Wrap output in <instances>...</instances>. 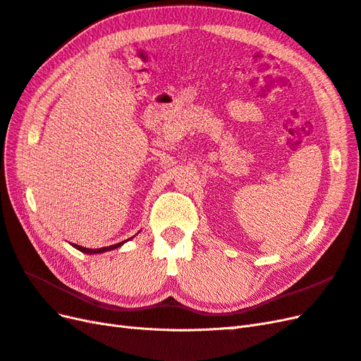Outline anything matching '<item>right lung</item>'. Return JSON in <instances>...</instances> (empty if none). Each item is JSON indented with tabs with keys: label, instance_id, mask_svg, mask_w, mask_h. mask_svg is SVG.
<instances>
[{
	"label": "right lung",
	"instance_id": "1",
	"mask_svg": "<svg viewBox=\"0 0 361 361\" xmlns=\"http://www.w3.org/2000/svg\"><path fill=\"white\" fill-rule=\"evenodd\" d=\"M130 239V238H129ZM125 244V241H122V243H118V244H114V245H110V247H102V248H84V247H81V245H75V244H72L76 250H80V251H82V253H87V255H96V253H104V251H110V250H116L117 247H120V245H123Z\"/></svg>",
	"mask_w": 361,
	"mask_h": 361
}]
</instances>
